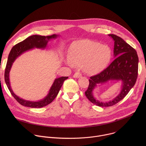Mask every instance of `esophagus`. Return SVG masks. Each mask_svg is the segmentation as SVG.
<instances>
[{"instance_id": "34e87169", "label": "esophagus", "mask_w": 146, "mask_h": 146, "mask_svg": "<svg viewBox=\"0 0 146 146\" xmlns=\"http://www.w3.org/2000/svg\"><path fill=\"white\" fill-rule=\"evenodd\" d=\"M81 76H82L81 73L80 72H76V73L74 74V75H73V77H74V78H79V77H81Z\"/></svg>"}]
</instances>
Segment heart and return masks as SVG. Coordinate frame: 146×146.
I'll list each match as a JSON object with an SVG mask.
<instances>
[{"mask_svg": "<svg viewBox=\"0 0 146 146\" xmlns=\"http://www.w3.org/2000/svg\"><path fill=\"white\" fill-rule=\"evenodd\" d=\"M112 58V51L108 45L91 40L74 41L68 49L67 65L82 66L86 74H96L105 69Z\"/></svg>", "mask_w": 146, "mask_h": 146, "instance_id": "obj_1", "label": "heart"}]
</instances>
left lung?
<instances>
[{"label": "left lung", "instance_id": "obj_1", "mask_svg": "<svg viewBox=\"0 0 146 146\" xmlns=\"http://www.w3.org/2000/svg\"><path fill=\"white\" fill-rule=\"evenodd\" d=\"M109 36L114 41V55L115 58L106 69L90 77L88 88L85 92L90 102L100 107L113 106L123 99L135 84L138 74L139 58L136 50L120 37L113 34ZM111 80L122 81L120 94L109 102H102L96 100L92 94L94 88L99 84Z\"/></svg>", "mask_w": 146, "mask_h": 146}]
</instances>
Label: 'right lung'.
I'll use <instances>...</instances> for the list:
<instances>
[{"label": "right lung", "instance_id": "add662e5", "mask_svg": "<svg viewBox=\"0 0 146 146\" xmlns=\"http://www.w3.org/2000/svg\"><path fill=\"white\" fill-rule=\"evenodd\" d=\"M57 36L58 35H52L47 36L40 35L31 36L21 41V42L15 44L11 48L9 53L5 69V80L6 84L13 96L19 104L24 106L32 108H40L48 105V104L51 103L56 98L62 84H63L64 81L68 79V77H61L56 78L54 80V82L49 91L48 95L42 100L37 102L28 101L23 99L21 98H19L13 92V90H11L9 80V73L11 68L12 65L14 63V60L17 59V58L24 52L28 51L31 49H33L34 48H45L47 45L48 41L51 38H56Z\"/></svg>", "mask_w": 146, "mask_h": 146}]
</instances>
